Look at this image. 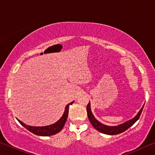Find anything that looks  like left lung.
Instances as JSON below:
<instances>
[{
    "label": "left lung",
    "instance_id": "1",
    "mask_svg": "<svg viewBox=\"0 0 155 155\" xmlns=\"http://www.w3.org/2000/svg\"><path fill=\"white\" fill-rule=\"evenodd\" d=\"M143 108V107L141 109L140 111H139V113L134 118L128 120V121L124 123V124H120L119 126H116V127H108V126L104 125L103 124H101V122H99L98 120L94 117L91 111L90 103H88L87 106V112L88 118L90 120L91 125L93 126V127L94 128H96V129L97 130H98L99 132L104 133V134L114 135L120 134V133L124 132L126 130H127L128 128H130L133 124H134L137 121V120L140 118L141 112H142Z\"/></svg>",
    "mask_w": 155,
    "mask_h": 155
}]
</instances>
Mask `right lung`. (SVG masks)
I'll use <instances>...</instances> for the list:
<instances>
[{"label": "right lung", "mask_w": 155, "mask_h": 155, "mask_svg": "<svg viewBox=\"0 0 155 155\" xmlns=\"http://www.w3.org/2000/svg\"><path fill=\"white\" fill-rule=\"evenodd\" d=\"M74 101H72V103L68 104V105L65 107L64 114L63 115V116L61 117L59 121H57L56 123H54L53 124L46 126V127H31V126L26 125L24 123L22 122L20 120H18V121L20 122V124L23 126L25 128H27L28 130H29L30 132L33 133V134L40 135V136H51L53 135L56 133H58L62 130V128H64V126L65 124V122L68 116V111H69V106L70 104H72Z\"/></svg>", "instance_id": "1"}]
</instances>
